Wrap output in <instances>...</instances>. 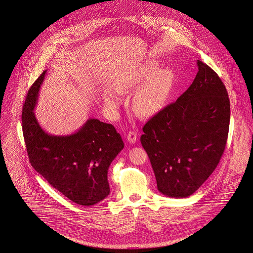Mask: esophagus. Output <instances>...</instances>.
I'll return each instance as SVG.
<instances>
[{
	"instance_id": "esophagus-1",
	"label": "esophagus",
	"mask_w": 253,
	"mask_h": 253,
	"mask_svg": "<svg viewBox=\"0 0 253 253\" xmlns=\"http://www.w3.org/2000/svg\"><path fill=\"white\" fill-rule=\"evenodd\" d=\"M126 140L131 143V144H134L137 141V134L134 131H129L127 135H126Z\"/></svg>"
}]
</instances>
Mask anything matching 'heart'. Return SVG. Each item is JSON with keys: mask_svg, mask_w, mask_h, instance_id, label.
Masks as SVG:
<instances>
[{"mask_svg": "<svg viewBox=\"0 0 253 253\" xmlns=\"http://www.w3.org/2000/svg\"><path fill=\"white\" fill-rule=\"evenodd\" d=\"M158 64L147 61L127 70L116 84V88L103 92L104 106L115 112L122 102L121 92L139 87L131 101L133 112L142 117H151L166 104L173 86V74L169 69L157 71Z\"/></svg>", "mask_w": 253, "mask_h": 253, "instance_id": "b5f03b06", "label": "heart"}]
</instances>
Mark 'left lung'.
Masks as SVG:
<instances>
[{"label": "left lung", "instance_id": "1", "mask_svg": "<svg viewBox=\"0 0 253 253\" xmlns=\"http://www.w3.org/2000/svg\"><path fill=\"white\" fill-rule=\"evenodd\" d=\"M197 63L193 84L144 126L141 136L157 189L169 198H187L203 184L218 166L228 136L225 86L208 65Z\"/></svg>", "mask_w": 253, "mask_h": 253}]
</instances>
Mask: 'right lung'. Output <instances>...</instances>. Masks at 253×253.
<instances>
[{
  "label": "right lung",
  "mask_w": 253,
  "mask_h": 253,
  "mask_svg": "<svg viewBox=\"0 0 253 253\" xmlns=\"http://www.w3.org/2000/svg\"><path fill=\"white\" fill-rule=\"evenodd\" d=\"M44 71L30 88L22 111L23 135L30 162L54 189L70 201L91 206L110 193L107 171L124 148L111 124L88 119L75 133L51 135L37 122L34 107Z\"/></svg>",
  "instance_id": "add662e5"
}]
</instances>
